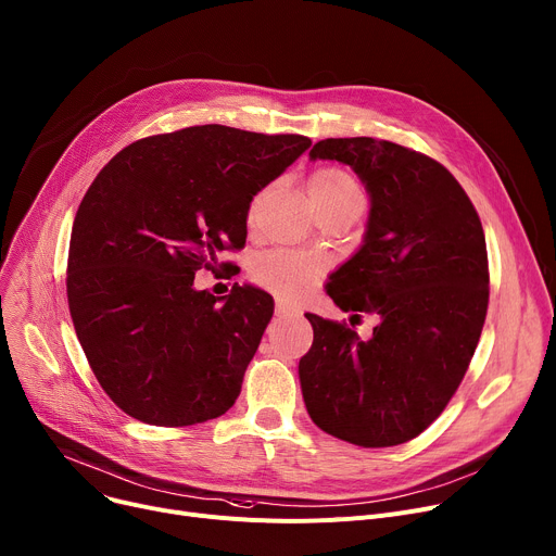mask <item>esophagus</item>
I'll return each mask as SVG.
<instances>
[{"label":"esophagus","mask_w":556,"mask_h":556,"mask_svg":"<svg viewBox=\"0 0 556 556\" xmlns=\"http://www.w3.org/2000/svg\"><path fill=\"white\" fill-rule=\"evenodd\" d=\"M275 315H277L279 319L298 317V308H292V306H288V304H281V302H277V306H275Z\"/></svg>","instance_id":"esophagus-1"}]
</instances>
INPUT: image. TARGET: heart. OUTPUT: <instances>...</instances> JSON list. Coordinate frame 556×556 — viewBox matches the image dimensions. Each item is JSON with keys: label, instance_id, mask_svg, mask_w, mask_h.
<instances>
[{"label": "heart", "instance_id": "obj_1", "mask_svg": "<svg viewBox=\"0 0 556 556\" xmlns=\"http://www.w3.org/2000/svg\"><path fill=\"white\" fill-rule=\"evenodd\" d=\"M308 199L317 210L344 199H362V192L357 180L349 172L340 167H324L308 178ZM321 273L324 264L319 258L288 250H273L264 254L262 258H256L252 268L254 281L283 300L302 298L319 281Z\"/></svg>", "mask_w": 556, "mask_h": 556}]
</instances>
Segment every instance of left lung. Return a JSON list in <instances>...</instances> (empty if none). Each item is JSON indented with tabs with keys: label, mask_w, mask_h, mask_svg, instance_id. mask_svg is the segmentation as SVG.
I'll return each instance as SVG.
<instances>
[{
	"label": "left lung",
	"mask_w": 556,
	"mask_h": 556,
	"mask_svg": "<svg viewBox=\"0 0 556 556\" xmlns=\"http://www.w3.org/2000/svg\"><path fill=\"white\" fill-rule=\"evenodd\" d=\"M317 159L351 165L371 197L364 241L326 292L380 324L359 340L346 324L306 315V409L353 445H402L442 414L478 346L490 302L485 232L452 172L420 152L357 136L315 142Z\"/></svg>",
	"instance_id": "1"
}]
</instances>
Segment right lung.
Masks as SVG:
<instances>
[{
    "label": "right lung",
    "mask_w": 556,
    "mask_h": 556,
    "mask_svg": "<svg viewBox=\"0 0 556 556\" xmlns=\"http://www.w3.org/2000/svg\"><path fill=\"white\" fill-rule=\"evenodd\" d=\"M311 147L300 134L199 125L131 142L87 190L71 230L66 298L104 393L147 425L224 416L241 393L275 302L226 298L197 270L245 245L250 201Z\"/></svg>",
    "instance_id": "obj_1"
}]
</instances>
